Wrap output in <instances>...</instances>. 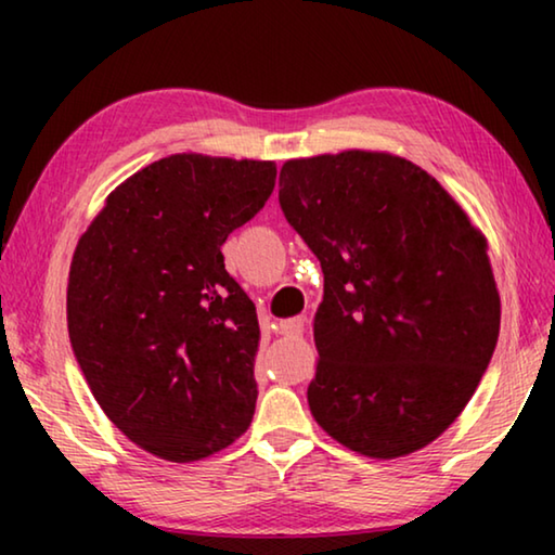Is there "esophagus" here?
Instances as JSON below:
<instances>
[{
  "label": "esophagus",
  "mask_w": 555,
  "mask_h": 555,
  "mask_svg": "<svg viewBox=\"0 0 555 555\" xmlns=\"http://www.w3.org/2000/svg\"><path fill=\"white\" fill-rule=\"evenodd\" d=\"M284 286H298V284H294V281H288V279H284V281H281V286L279 288H284ZM300 313H304V308H296V311L294 313H291V315H294V318H300Z\"/></svg>",
  "instance_id": "1"
}]
</instances>
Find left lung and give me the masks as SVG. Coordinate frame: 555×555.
<instances>
[{
    "label": "left lung",
    "instance_id": "left-lung-1",
    "mask_svg": "<svg viewBox=\"0 0 555 555\" xmlns=\"http://www.w3.org/2000/svg\"><path fill=\"white\" fill-rule=\"evenodd\" d=\"M276 166L173 154L127 178L78 240L68 333L92 397L146 453L193 463L257 406V308L220 247L264 208Z\"/></svg>",
    "mask_w": 555,
    "mask_h": 555
}]
</instances>
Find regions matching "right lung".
Here are the masks:
<instances>
[{"label":"right lung","instance_id":"add662e5","mask_svg":"<svg viewBox=\"0 0 555 555\" xmlns=\"http://www.w3.org/2000/svg\"><path fill=\"white\" fill-rule=\"evenodd\" d=\"M279 185L323 269L313 418L360 455L416 453L463 413L500 337L485 234L401 156L296 158Z\"/></svg>","mask_w":555,"mask_h":555}]
</instances>
